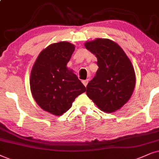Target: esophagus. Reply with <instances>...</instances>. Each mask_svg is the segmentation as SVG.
<instances>
[{"instance_id": "esophagus-1", "label": "esophagus", "mask_w": 159, "mask_h": 159, "mask_svg": "<svg viewBox=\"0 0 159 159\" xmlns=\"http://www.w3.org/2000/svg\"><path fill=\"white\" fill-rule=\"evenodd\" d=\"M88 81H89V79H86V80H83V81H82V83H83V84L85 86H86V85H87V84H88Z\"/></svg>"}]
</instances>
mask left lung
Returning <instances> with one entry per match:
<instances>
[{"label": "left lung", "instance_id": "left-lung-1", "mask_svg": "<svg viewBox=\"0 0 159 159\" xmlns=\"http://www.w3.org/2000/svg\"><path fill=\"white\" fill-rule=\"evenodd\" d=\"M85 47L98 59V70L86 86V94L102 111L120 109L133 93L136 76L132 64L117 44L97 39Z\"/></svg>", "mask_w": 159, "mask_h": 159}]
</instances>
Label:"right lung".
Returning a JSON list of instances; mask_svg holds the SVG:
<instances>
[{
    "label": "right lung",
    "instance_id": "obj_1",
    "mask_svg": "<svg viewBox=\"0 0 159 159\" xmlns=\"http://www.w3.org/2000/svg\"><path fill=\"white\" fill-rule=\"evenodd\" d=\"M75 47L67 42L49 45L40 53L32 68V95L45 111L59 116L71 108L74 100L86 91L77 76L66 67Z\"/></svg>",
    "mask_w": 159,
    "mask_h": 159
}]
</instances>
